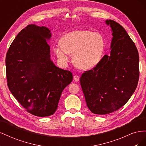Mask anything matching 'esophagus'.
Instances as JSON below:
<instances>
[{
    "instance_id": "esophagus-1",
    "label": "esophagus",
    "mask_w": 146,
    "mask_h": 146,
    "mask_svg": "<svg viewBox=\"0 0 146 146\" xmlns=\"http://www.w3.org/2000/svg\"><path fill=\"white\" fill-rule=\"evenodd\" d=\"M74 80L76 82H78L79 80H80V77L77 76V75H76V76H74Z\"/></svg>"
}]
</instances>
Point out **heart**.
Returning a JSON list of instances; mask_svg holds the SVG:
<instances>
[{
  "label": "heart",
  "mask_w": 146,
  "mask_h": 146,
  "mask_svg": "<svg viewBox=\"0 0 146 146\" xmlns=\"http://www.w3.org/2000/svg\"><path fill=\"white\" fill-rule=\"evenodd\" d=\"M105 45V39L101 33L82 29L64 35L60 44L56 45L54 50L61 63H67L69 55H72V62L77 68L89 70L100 62Z\"/></svg>",
  "instance_id": "heart-1"
}]
</instances>
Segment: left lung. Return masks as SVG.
<instances>
[{
	"mask_svg": "<svg viewBox=\"0 0 146 146\" xmlns=\"http://www.w3.org/2000/svg\"><path fill=\"white\" fill-rule=\"evenodd\" d=\"M110 55L84 72L80 82L88 108L94 114H106L124 105L134 93L139 80V55L135 43L122 25L113 20Z\"/></svg>",
	"mask_w": 146,
	"mask_h": 146,
	"instance_id": "left-lung-1",
	"label": "left lung"
}]
</instances>
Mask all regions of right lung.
Segmentation results:
<instances>
[{
	"mask_svg": "<svg viewBox=\"0 0 146 146\" xmlns=\"http://www.w3.org/2000/svg\"><path fill=\"white\" fill-rule=\"evenodd\" d=\"M46 27L28 25L17 35L6 56L8 86L13 96L35 116L52 115L61 94L73 79L69 70L57 67L50 58Z\"/></svg>",
	"mask_w": 146,
	"mask_h": 146,
	"instance_id": "1",
	"label": "right lung"
}]
</instances>
